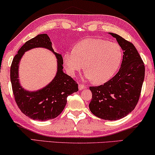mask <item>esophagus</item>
<instances>
[{
	"instance_id": "obj_1",
	"label": "esophagus",
	"mask_w": 155,
	"mask_h": 155,
	"mask_svg": "<svg viewBox=\"0 0 155 155\" xmlns=\"http://www.w3.org/2000/svg\"><path fill=\"white\" fill-rule=\"evenodd\" d=\"M86 87L84 85H82V84H79V85H78V88H79V90H84L85 89Z\"/></svg>"
}]
</instances>
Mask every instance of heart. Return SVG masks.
<instances>
[{
	"label": "heart",
	"instance_id": "b5f03b06",
	"mask_svg": "<svg viewBox=\"0 0 155 155\" xmlns=\"http://www.w3.org/2000/svg\"><path fill=\"white\" fill-rule=\"evenodd\" d=\"M123 53L119 44L100 38H87L63 55L66 70L73 76L85 68L86 79L96 84L109 80L119 69Z\"/></svg>",
	"mask_w": 155,
	"mask_h": 155
}]
</instances>
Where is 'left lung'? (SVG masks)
Returning <instances> with one entry per match:
<instances>
[{"mask_svg": "<svg viewBox=\"0 0 155 155\" xmlns=\"http://www.w3.org/2000/svg\"><path fill=\"white\" fill-rule=\"evenodd\" d=\"M123 51V58L118 73L104 85L90 87L92 100L90 111L96 117L106 120H117L127 115L139 100L144 78V65L134 45L115 33Z\"/></svg>", "mask_w": 155, "mask_h": 155, "instance_id": "8db88e82", "label": "left lung"}]
</instances>
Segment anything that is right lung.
<instances>
[{
	"label": "right lung",
	"mask_w": 155,
	"mask_h": 155,
	"mask_svg": "<svg viewBox=\"0 0 155 155\" xmlns=\"http://www.w3.org/2000/svg\"><path fill=\"white\" fill-rule=\"evenodd\" d=\"M36 47L51 51L57 58V72L51 82L35 91H29L21 87L19 80V65L25 51ZM62 55L55 53L51 38L47 34H40L27 41L14 57L11 67V81L16 103L23 114L33 120L45 121L57 117L67 103V97L78 91V84L63 72Z\"/></svg>",
	"instance_id": "right-lung-1"
}]
</instances>
